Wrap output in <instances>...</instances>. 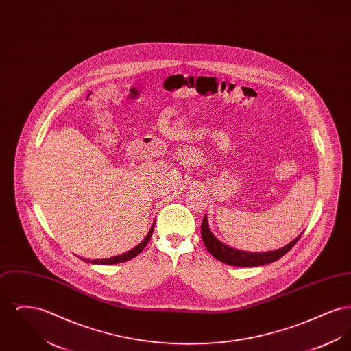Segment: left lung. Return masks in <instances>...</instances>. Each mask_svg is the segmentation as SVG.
I'll use <instances>...</instances> for the list:
<instances>
[{"instance_id":"8db88e82","label":"left lung","mask_w":351,"mask_h":351,"mask_svg":"<svg viewBox=\"0 0 351 351\" xmlns=\"http://www.w3.org/2000/svg\"><path fill=\"white\" fill-rule=\"evenodd\" d=\"M300 237L301 235H299L291 243H288L287 246H284L279 250L267 251V252H247V251L235 250L233 247H229L225 243L219 242L209 230L206 217L202 218V222H201V238L204 241L205 247L219 262L230 266H237V267H255V266H263V265L272 263L280 259L284 254L291 250L298 243Z\"/></svg>"}]
</instances>
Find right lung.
<instances>
[{
  "instance_id": "right-lung-1",
  "label": "right lung",
  "mask_w": 351,
  "mask_h": 351,
  "mask_svg": "<svg viewBox=\"0 0 351 351\" xmlns=\"http://www.w3.org/2000/svg\"><path fill=\"white\" fill-rule=\"evenodd\" d=\"M154 226H155V223L151 226L150 232L149 234L146 235V238L136 246V247H134L132 250L128 251V252H125V254H122V255H118V256H113V258H108V259H101V261H97V259H95V261H92V263L93 265H116V263H121V262H126V261H130V259H133L134 256H136L138 254H141L142 250L145 249V246L149 243V241H150L151 234H152V230H154ZM86 262H90V261H86Z\"/></svg>"
}]
</instances>
